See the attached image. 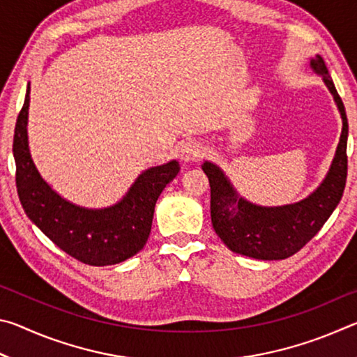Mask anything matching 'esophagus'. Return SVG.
<instances>
[{"label": "esophagus", "mask_w": 357, "mask_h": 357, "mask_svg": "<svg viewBox=\"0 0 357 357\" xmlns=\"http://www.w3.org/2000/svg\"><path fill=\"white\" fill-rule=\"evenodd\" d=\"M179 155H181V160H184V162L198 160L203 155V146L198 142L190 140L181 146Z\"/></svg>", "instance_id": "1"}]
</instances>
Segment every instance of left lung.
<instances>
[{
	"mask_svg": "<svg viewBox=\"0 0 357 357\" xmlns=\"http://www.w3.org/2000/svg\"><path fill=\"white\" fill-rule=\"evenodd\" d=\"M310 68L323 77L342 116V135L334 160L323 183L309 197L285 206H258L239 197L219 167L202 165L211 185V222L229 250L257 259H283L299 252L321 229L342 200L347 183L348 119L323 58L310 59Z\"/></svg>",
	"mask_w": 357,
	"mask_h": 357,
	"instance_id": "1",
	"label": "left lung"
}]
</instances>
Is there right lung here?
<instances>
[{
  "label": "right lung",
  "mask_w": 357,
  "mask_h": 357,
  "mask_svg": "<svg viewBox=\"0 0 357 357\" xmlns=\"http://www.w3.org/2000/svg\"><path fill=\"white\" fill-rule=\"evenodd\" d=\"M29 84L14 132L15 184L23 209L36 227L78 261L108 266L140 252L151 233L155 202L179 172L176 160L148 168L123 200L102 209H88L64 200L42 179L28 146Z\"/></svg>",
  "instance_id": "obj_1"
}]
</instances>
